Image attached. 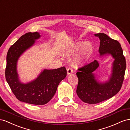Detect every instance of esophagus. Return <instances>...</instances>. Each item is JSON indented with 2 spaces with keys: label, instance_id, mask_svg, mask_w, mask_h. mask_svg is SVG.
<instances>
[{
  "label": "esophagus",
  "instance_id": "1",
  "mask_svg": "<svg viewBox=\"0 0 130 130\" xmlns=\"http://www.w3.org/2000/svg\"><path fill=\"white\" fill-rule=\"evenodd\" d=\"M72 73H73V70L71 68H68V69H67V73L68 75H70V74H71Z\"/></svg>",
  "mask_w": 130,
  "mask_h": 130
}]
</instances>
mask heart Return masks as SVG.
<instances>
[{
    "mask_svg": "<svg viewBox=\"0 0 130 130\" xmlns=\"http://www.w3.org/2000/svg\"><path fill=\"white\" fill-rule=\"evenodd\" d=\"M80 52L77 55L74 65L77 67L83 66L89 60L94 52V47L90 43L86 44L85 42H77L71 44L66 51V55L71 58Z\"/></svg>",
    "mask_w": 130,
    "mask_h": 130,
    "instance_id": "obj_1",
    "label": "heart"
}]
</instances>
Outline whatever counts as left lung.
I'll return each mask as SVG.
<instances>
[{
  "mask_svg": "<svg viewBox=\"0 0 130 130\" xmlns=\"http://www.w3.org/2000/svg\"><path fill=\"white\" fill-rule=\"evenodd\" d=\"M100 40V55L110 54L115 59L113 63L112 73L109 79L105 83L96 80L93 72L98 69L97 60L79 68L76 73L78 83L76 90L79 98L85 103L96 104L112 98L120 91L123 84L126 68L125 58L123 49L117 40L110 38L104 33L95 34Z\"/></svg>",
  "mask_w": 130,
  "mask_h": 130,
  "instance_id": "left-lung-1",
  "label": "left lung"
}]
</instances>
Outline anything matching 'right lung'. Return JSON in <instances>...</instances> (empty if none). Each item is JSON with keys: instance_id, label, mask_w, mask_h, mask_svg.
Instances as JSON below:
<instances>
[{"instance_id": "add662e5", "label": "right lung", "mask_w": 130, "mask_h": 130, "mask_svg": "<svg viewBox=\"0 0 130 130\" xmlns=\"http://www.w3.org/2000/svg\"><path fill=\"white\" fill-rule=\"evenodd\" d=\"M38 32H27L10 47L6 56L5 78L13 94L20 101L43 105L52 99L59 83L66 76V68L44 70L36 79L23 84L18 79L17 62L20 55L40 38Z\"/></svg>"}]
</instances>
